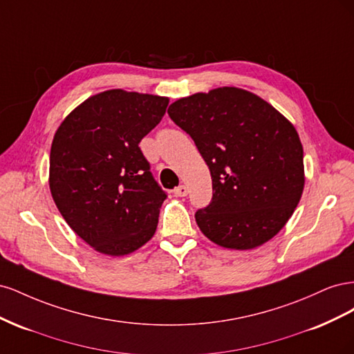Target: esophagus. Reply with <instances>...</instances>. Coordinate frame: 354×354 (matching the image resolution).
<instances>
[{
	"label": "esophagus",
	"mask_w": 354,
	"mask_h": 354,
	"mask_svg": "<svg viewBox=\"0 0 354 354\" xmlns=\"http://www.w3.org/2000/svg\"><path fill=\"white\" fill-rule=\"evenodd\" d=\"M174 195H176V196H180V198L187 196V187L183 186V185L176 187V189H174Z\"/></svg>",
	"instance_id": "1"
}]
</instances>
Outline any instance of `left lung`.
Masks as SVG:
<instances>
[{
  "instance_id": "obj_1",
  "label": "left lung",
  "mask_w": 354,
  "mask_h": 354,
  "mask_svg": "<svg viewBox=\"0 0 354 354\" xmlns=\"http://www.w3.org/2000/svg\"><path fill=\"white\" fill-rule=\"evenodd\" d=\"M168 115L194 138L211 173L212 199L195 214L201 232L239 251L279 233L304 189L303 146L294 125L236 87L178 99Z\"/></svg>"
}]
</instances>
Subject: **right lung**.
Segmentation results:
<instances>
[{
    "label": "right lung",
    "mask_w": 354,
    "mask_h": 354,
    "mask_svg": "<svg viewBox=\"0 0 354 354\" xmlns=\"http://www.w3.org/2000/svg\"><path fill=\"white\" fill-rule=\"evenodd\" d=\"M168 97L108 90L60 124L50 152V192L63 218L95 251L121 257L151 239L167 198L138 143Z\"/></svg>",
    "instance_id": "add662e5"
}]
</instances>
